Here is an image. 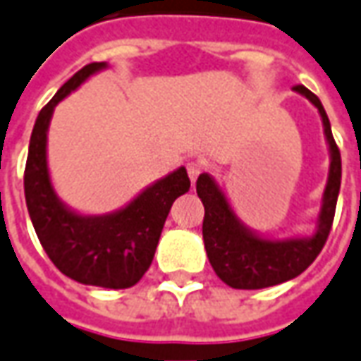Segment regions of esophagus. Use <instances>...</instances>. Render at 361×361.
<instances>
[{
    "label": "esophagus",
    "instance_id": "1",
    "mask_svg": "<svg viewBox=\"0 0 361 361\" xmlns=\"http://www.w3.org/2000/svg\"><path fill=\"white\" fill-rule=\"evenodd\" d=\"M202 171H204V163H202L200 159H188V163H186V173H188L192 183H197V178L202 175Z\"/></svg>",
    "mask_w": 361,
    "mask_h": 361
}]
</instances>
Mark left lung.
<instances>
[{
    "label": "left lung",
    "instance_id": "obj_1",
    "mask_svg": "<svg viewBox=\"0 0 361 361\" xmlns=\"http://www.w3.org/2000/svg\"><path fill=\"white\" fill-rule=\"evenodd\" d=\"M294 91L306 97L318 109L324 127V137L330 152V171L322 195V204L316 226L310 234H294L288 238L266 236L262 232L246 226L234 212L224 188L210 173H202L197 180V195L204 204L202 238L209 254L210 266L216 276L238 290H258L282 284L300 276L326 244L332 228L336 202L342 180V159L332 137L330 118L322 107L320 99L304 85H296Z\"/></svg>",
    "mask_w": 361,
    "mask_h": 361
}]
</instances>
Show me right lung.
Returning <instances> with one entry per match:
<instances>
[{
  "instance_id": "obj_1",
  "label": "right lung",
  "mask_w": 361,
  "mask_h": 361,
  "mask_svg": "<svg viewBox=\"0 0 361 361\" xmlns=\"http://www.w3.org/2000/svg\"><path fill=\"white\" fill-rule=\"evenodd\" d=\"M107 67V61L85 65L41 109L29 141L23 186L33 228L51 262L81 284L121 290L135 286L149 270L169 210L176 198L188 192L190 180L185 166H178L107 214L77 212L55 192L47 164L53 111L89 77Z\"/></svg>"
}]
</instances>
